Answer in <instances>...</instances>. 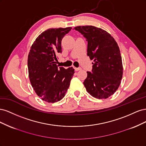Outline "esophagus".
I'll list each match as a JSON object with an SVG mask.
<instances>
[{
  "mask_svg": "<svg viewBox=\"0 0 146 146\" xmlns=\"http://www.w3.org/2000/svg\"><path fill=\"white\" fill-rule=\"evenodd\" d=\"M74 69H75V70H76V71H78V70H81V68H74Z\"/></svg>",
  "mask_w": 146,
  "mask_h": 146,
  "instance_id": "34e87169",
  "label": "esophagus"
}]
</instances>
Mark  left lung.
Instances as JSON below:
<instances>
[{"label":"left lung","mask_w":146,"mask_h":146,"mask_svg":"<svg viewBox=\"0 0 146 146\" xmlns=\"http://www.w3.org/2000/svg\"><path fill=\"white\" fill-rule=\"evenodd\" d=\"M74 29L86 38L87 55L94 60L92 73L87 72L83 85L94 98L107 99L117 91L122 78V57L117 44L102 29L85 25Z\"/></svg>","instance_id":"1"}]
</instances>
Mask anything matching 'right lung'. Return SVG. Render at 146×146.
<instances>
[{
    "label": "right lung",
    "mask_w": 146,
    "mask_h": 146,
    "mask_svg": "<svg viewBox=\"0 0 146 146\" xmlns=\"http://www.w3.org/2000/svg\"><path fill=\"white\" fill-rule=\"evenodd\" d=\"M71 27L49 29L41 33L30 47L27 65L33 90L42 100L55 103L62 99L69 87L74 69L58 68L57 54L61 40Z\"/></svg>",
    "instance_id": "right-lung-1"
}]
</instances>
